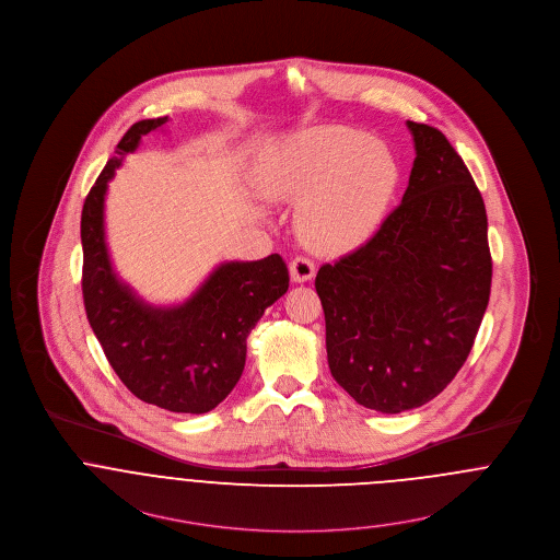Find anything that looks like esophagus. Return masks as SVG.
<instances>
[{"label":"esophagus","mask_w":560,"mask_h":560,"mask_svg":"<svg viewBox=\"0 0 560 560\" xmlns=\"http://www.w3.org/2000/svg\"><path fill=\"white\" fill-rule=\"evenodd\" d=\"M293 282H307L314 278V262L307 256H295L289 265Z\"/></svg>","instance_id":"obj_1"}]
</instances>
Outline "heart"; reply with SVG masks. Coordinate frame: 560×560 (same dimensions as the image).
Listing matches in <instances>:
<instances>
[{
	"label": "heart",
	"mask_w": 560,
	"mask_h": 560,
	"mask_svg": "<svg viewBox=\"0 0 560 560\" xmlns=\"http://www.w3.org/2000/svg\"><path fill=\"white\" fill-rule=\"evenodd\" d=\"M400 168L368 132L318 126L262 153L258 190L278 201H304L300 226L323 250H349L372 235L392 201Z\"/></svg>",
	"instance_id": "heart-1"
}]
</instances>
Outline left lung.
<instances>
[{"label": "left lung", "instance_id": "obj_1", "mask_svg": "<svg viewBox=\"0 0 560 560\" xmlns=\"http://www.w3.org/2000/svg\"><path fill=\"white\" fill-rule=\"evenodd\" d=\"M407 126L415 162L402 203L314 282L331 376L357 405L387 415L454 381L492 284L486 205L464 160L441 130Z\"/></svg>", "mask_w": 560, "mask_h": 560}]
</instances>
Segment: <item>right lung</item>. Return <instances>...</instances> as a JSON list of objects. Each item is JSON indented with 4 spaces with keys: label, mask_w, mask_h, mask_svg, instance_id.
I'll list each match as a JSON object with an SVG mask.
<instances>
[{
    "label": "right lung",
    "mask_w": 560,
    "mask_h": 560,
    "mask_svg": "<svg viewBox=\"0 0 560 560\" xmlns=\"http://www.w3.org/2000/svg\"><path fill=\"white\" fill-rule=\"evenodd\" d=\"M168 117L137 121L117 143L81 213L88 320L121 383L143 402L201 415L218 407L246 365V340L289 289L280 255L218 265L184 304L155 307L113 271L104 240V197L115 168Z\"/></svg>",
    "instance_id": "right-lung-1"
}]
</instances>
